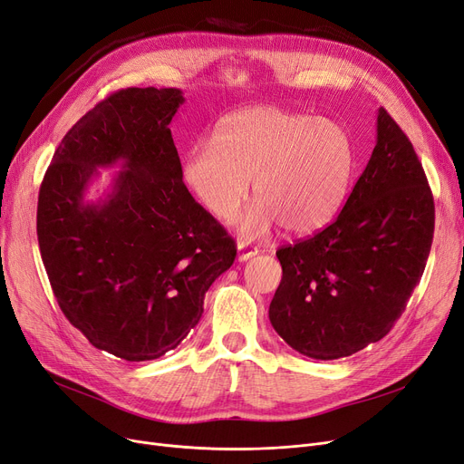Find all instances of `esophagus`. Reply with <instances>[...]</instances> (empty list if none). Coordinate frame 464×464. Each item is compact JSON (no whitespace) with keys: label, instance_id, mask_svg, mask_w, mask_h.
I'll list each match as a JSON object with an SVG mask.
<instances>
[{"label":"esophagus","instance_id":"1","mask_svg":"<svg viewBox=\"0 0 464 464\" xmlns=\"http://www.w3.org/2000/svg\"><path fill=\"white\" fill-rule=\"evenodd\" d=\"M256 253H258L256 247H249V246H246V244H237V261H239V263L247 261V258L255 256Z\"/></svg>","mask_w":464,"mask_h":464}]
</instances>
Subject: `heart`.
<instances>
[{
  "label": "heart",
  "instance_id": "heart-1",
  "mask_svg": "<svg viewBox=\"0 0 464 464\" xmlns=\"http://www.w3.org/2000/svg\"><path fill=\"white\" fill-rule=\"evenodd\" d=\"M354 173V144L327 118L276 106L244 108L220 121L217 139H198L182 160V179L220 220H234L251 180L258 201L242 222L249 237L276 222L291 234L324 228L343 208Z\"/></svg>",
  "mask_w": 464,
  "mask_h": 464
}]
</instances>
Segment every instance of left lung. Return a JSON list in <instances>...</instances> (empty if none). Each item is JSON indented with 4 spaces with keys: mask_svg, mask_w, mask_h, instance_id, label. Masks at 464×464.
Returning <instances> with one entry per match:
<instances>
[{
    "mask_svg": "<svg viewBox=\"0 0 464 464\" xmlns=\"http://www.w3.org/2000/svg\"><path fill=\"white\" fill-rule=\"evenodd\" d=\"M434 198L413 144L384 108L377 144L343 211L312 237L276 251L282 282L268 308L293 350L339 360L381 341L420 282Z\"/></svg>",
    "mask_w": 464,
    "mask_h": 464,
    "instance_id": "1",
    "label": "left lung"
}]
</instances>
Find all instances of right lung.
Wrapping results in <instances>:
<instances>
[{"mask_svg": "<svg viewBox=\"0 0 464 464\" xmlns=\"http://www.w3.org/2000/svg\"><path fill=\"white\" fill-rule=\"evenodd\" d=\"M175 87L116 91L54 150L38 198V242L57 303L87 341L127 362L177 348L236 244L182 182L169 123ZM118 164L111 192H86Z\"/></svg>", "mask_w": 464, "mask_h": 464, "instance_id": "obj_1", "label": "right lung"}]
</instances>
